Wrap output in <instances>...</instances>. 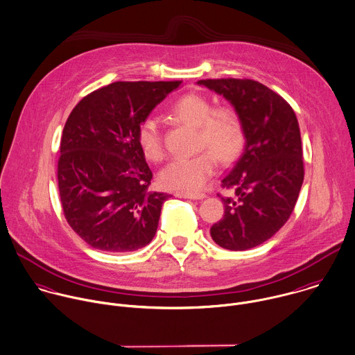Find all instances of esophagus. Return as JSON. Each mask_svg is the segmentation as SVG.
I'll return each instance as SVG.
<instances>
[{"mask_svg": "<svg viewBox=\"0 0 355 355\" xmlns=\"http://www.w3.org/2000/svg\"><path fill=\"white\" fill-rule=\"evenodd\" d=\"M177 198H184V199H192V200H200L205 199V193H188V192H175Z\"/></svg>", "mask_w": 355, "mask_h": 355, "instance_id": "obj_1", "label": "esophagus"}]
</instances>
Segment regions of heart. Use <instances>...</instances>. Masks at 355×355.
Returning <instances> with one entry per match:
<instances>
[{
  "label": "heart",
  "instance_id": "heart-1",
  "mask_svg": "<svg viewBox=\"0 0 355 355\" xmlns=\"http://www.w3.org/2000/svg\"><path fill=\"white\" fill-rule=\"evenodd\" d=\"M171 114L180 121L198 127L202 146H209L221 160H230L243 146L245 132L239 114L228 106L214 107L200 94H185L171 106ZM138 144L146 159L159 162L164 146L157 123L148 119L138 128ZM216 168V156L205 150L192 157L170 162L160 173L163 187L181 192H196L205 187Z\"/></svg>",
  "mask_w": 355,
  "mask_h": 355
}]
</instances>
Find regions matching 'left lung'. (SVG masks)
Listing matches in <instances>:
<instances>
[{
	"label": "left lung",
	"instance_id": "1",
	"mask_svg": "<svg viewBox=\"0 0 355 355\" xmlns=\"http://www.w3.org/2000/svg\"><path fill=\"white\" fill-rule=\"evenodd\" d=\"M223 95L239 114L245 146L221 184L224 217L210 228L228 250H248L274 236L291 217L304 180L297 117L277 92L254 80L221 78L196 83Z\"/></svg>",
	"mask_w": 355,
	"mask_h": 355
}]
</instances>
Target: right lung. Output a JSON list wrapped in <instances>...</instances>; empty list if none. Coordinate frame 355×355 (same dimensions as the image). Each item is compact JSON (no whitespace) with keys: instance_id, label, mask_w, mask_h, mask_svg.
Returning a JSON list of instances; mask_svg holds the SVG:
<instances>
[{"instance_id":"1","label":"right lung","mask_w":355,"mask_h":355,"mask_svg":"<svg viewBox=\"0 0 355 355\" xmlns=\"http://www.w3.org/2000/svg\"><path fill=\"white\" fill-rule=\"evenodd\" d=\"M181 81H116L84 96L60 139L58 187L64 217L91 248L134 252L149 245L168 195L153 177L138 128Z\"/></svg>"}]
</instances>
